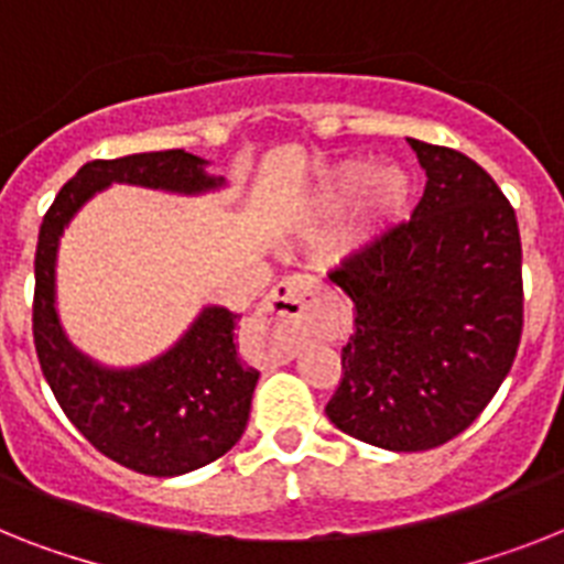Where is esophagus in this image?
<instances>
[{
	"instance_id": "obj_1",
	"label": "esophagus",
	"mask_w": 564,
	"mask_h": 564,
	"mask_svg": "<svg viewBox=\"0 0 564 564\" xmlns=\"http://www.w3.org/2000/svg\"><path fill=\"white\" fill-rule=\"evenodd\" d=\"M316 291H319V285L311 276H291L285 282H279L271 291V296L256 311L259 323L268 325V328H276L279 334H285V343H282L285 346V357H291L293 348H296V343H293V328L305 316Z\"/></svg>"
}]
</instances>
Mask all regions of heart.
<instances>
[{
  "instance_id": "obj_1",
  "label": "heart",
  "mask_w": 564,
  "mask_h": 564,
  "mask_svg": "<svg viewBox=\"0 0 564 564\" xmlns=\"http://www.w3.org/2000/svg\"><path fill=\"white\" fill-rule=\"evenodd\" d=\"M357 193H362V216L369 225L366 239H371L377 232L392 230L406 218L412 198H415V181L398 164H386L371 172L369 164L351 161L325 178L316 204L323 213H334L351 202Z\"/></svg>"
}]
</instances>
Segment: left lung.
I'll return each mask as SVG.
<instances>
[{
    "instance_id": "obj_1",
    "label": "left lung",
    "mask_w": 564,
    "mask_h": 564,
    "mask_svg": "<svg viewBox=\"0 0 564 564\" xmlns=\"http://www.w3.org/2000/svg\"><path fill=\"white\" fill-rule=\"evenodd\" d=\"M426 189L409 221L328 273L355 302L328 421L392 453L453 441L505 383L522 339V239L499 184L409 138Z\"/></svg>"
}]
</instances>
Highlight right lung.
Segmentation results:
<instances>
[{
    "instance_id": "right-lung-1",
    "label": "right lung",
    "mask_w": 564,
    "mask_h": 564,
    "mask_svg": "<svg viewBox=\"0 0 564 564\" xmlns=\"http://www.w3.org/2000/svg\"><path fill=\"white\" fill-rule=\"evenodd\" d=\"M207 161L184 149L88 161L57 193L34 259V346L65 417L106 458L143 476L172 478L221 458L248 426L259 371L241 366L232 311L209 305L155 360L109 369L68 343L57 314V248L74 213L109 184L198 195L225 187Z\"/></svg>"
}]
</instances>
